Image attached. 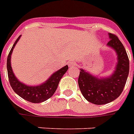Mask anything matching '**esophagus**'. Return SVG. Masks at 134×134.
<instances>
[{
  "mask_svg": "<svg viewBox=\"0 0 134 134\" xmlns=\"http://www.w3.org/2000/svg\"><path fill=\"white\" fill-rule=\"evenodd\" d=\"M68 65H69V67H76V63H75V62L70 61L68 63Z\"/></svg>",
  "mask_w": 134,
  "mask_h": 134,
  "instance_id": "1",
  "label": "esophagus"
}]
</instances>
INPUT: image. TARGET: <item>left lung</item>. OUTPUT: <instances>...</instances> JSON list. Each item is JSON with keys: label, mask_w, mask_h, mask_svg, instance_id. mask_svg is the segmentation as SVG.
<instances>
[{"label": "left lung", "mask_w": 134, "mask_h": 134, "mask_svg": "<svg viewBox=\"0 0 134 134\" xmlns=\"http://www.w3.org/2000/svg\"><path fill=\"white\" fill-rule=\"evenodd\" d=\"M110 41L107 44L117 55V63L111 75L95 76L80 69L78 85L85 98L95 105H105L116 100L121 94L129 71V61L126 50L116 35L109 34Z\"/></svg>", "instance_id": "1"}]
</instances>
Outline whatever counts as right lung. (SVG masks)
<instances>
[{"label":"right lung","mask_w":134,"mask_h":134,"mask_svg":"<svg viewBox=\"0 0 134 134\" xmlns=\"http://www.w3.org/2000/svg\"><path fill=\"white\" fill-rule=\"evenodd\" d=\"M20 37L21 35L19 36L18 38L16 39V42H14L12 48L11 49L7 56V69L9 81L13 90L19 96L31 103H42L47 100V99L54 95L57 89L58 85L59 84L60 80L68 69V66L66 65L65 67H62L59 70L55 71L45 82L38 85H27L23 82H20L14 75L11 66V56L13 49L16 46V43L19 41V39L20 38Z\"/></svg>","instance_id":"1"}]
</instances>
